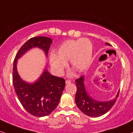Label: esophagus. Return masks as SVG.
I'll use <instances>...</instances> for the list:
<instances>
[{
	"label": "esophagus",
	"instance_id": "1",
	"mask_svg": "<svg viewBox=\"0 0 133 133\" xmlns=\"http://www.w3.org/2000/svg\"><path fill=\"white\" fill-rule=\"evenodd\" d=\"M70 80H65V83L66 84H69V83H70Z\"/></svg>",
	"mask_w": 133,
	"mask_h": 133
}]
</instances>
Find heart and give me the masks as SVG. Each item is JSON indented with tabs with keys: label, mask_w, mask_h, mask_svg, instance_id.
Here are the masks:
<instances>
[{
	"label": "heart",
	"mask_w": 133,
	"mask_h": 133,
	"mask_svg": "<svg viewBox=\"0 0 133 133\" xmlns=\"http://www.w3.org/2000/svg\"><path fill=\"white\" fill-rule=\"evenodd\" d=\"M93 45L87 38L65 41L59 47L57 55H50V64L57 73L61 74L70 61L72 68L79 72L85 71L91 63Z\"/></svg>",
	"instance_id": "obj_1"
}]
</instances>
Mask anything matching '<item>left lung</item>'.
<instances>
[{
	"label": "left lung",
	"instance_id": "left-lung-1",
	"mask_svg": "<svg viewBox=\"0 0 133 133\" xmlns=\"http://www.w3.org/2000/svg\"><path fill=\"white\" fill-rule=\"evenodd\" d=\"M105 44L110 45L108 43ZM77 92L75 94V101L78 108L85 115L90 117H100L112 108L115 103L118 96L119 91L116 97L109 101H97L91 97L87 93L84 84V76L80 77L75 80Z\"/></svg>",
	"mask_w": 133,
	"mask_h": 133
}]
</instances>
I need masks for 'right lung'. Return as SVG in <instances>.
Segmentation results:
<instances>
[{
	"mask_svg": "<svg viewBox=\"0 0 133 133\" xmlns=\"http://www.w3.org/2000/svg\"><path fill=\"white\" fill-rule=\"evenodd\" d=\"M52 42L51 38L46 37L30 38L20 48L13 62V85L15 93L26 111L38 117L48 115L56 108L64 89L65 80L51 75L45 69L37 81L27 83L18 74L16 64L18 59L34 47L43 50L47 56Z\"/></svg>",
	"mask_w": 133,
	"mask_h": 133,
	"instance_id": "obj_1",
	"label": "right lung"
}]
</instances>
